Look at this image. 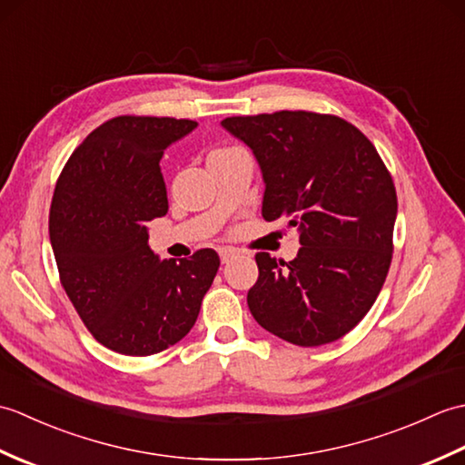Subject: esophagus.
<instances>
[{"label": "esophagus", "mask_w": 465, "mask_h": 465, "mask_svg": "<svg viewBox=\"0 0 465 465\" xmlns=\"http://www.w3.org/2000/svg\"><path fill=\"white\" fill-rule=\"evenodd\" d=\"M235 255V250L232 248H220V258H222V263H227Z\"/></svg>", "instance_id": "1"}]
</instances>
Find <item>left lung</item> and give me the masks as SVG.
Segmentation results:
<instances>
[{"mask_svg": "<svg viewBox=\"0 0 465 465\" xmlns=\"http://www.w3.org/2000/svg\"><path fill=\"white\" fill-rule=\"evenodd\" d=\"M253 152L265 183L262 215L288 217L302 248L292 262L260 252L250 312L278 338L315 348L370 312L388 275L398 195L358 127L338 115L275 112L225 117Z\"/></svg>", "mask_w": 465, "mask_h": 465, "instance_id": "obj_1", "label": "left lung"}]
</instances>
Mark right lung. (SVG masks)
Here are the masks:
<instances>
[{"label":"right lung","instance_id":"1","mask_svg":"<svg viewBox=\"0 0 465 465\" xmlns=\"http://www.w3.org/2000/svg\"><path fill=\"white\" fill-rule=\"evenodd\" d=\"M192 120L120 115L69 157L55 183L49 240L59 280L94 338L124 355H152L185 338L220 268L213 250L160 260L147 222L167 213L160 160Z\"/></svg>","mask_w":465,"mask_h":465}]
</instances>
